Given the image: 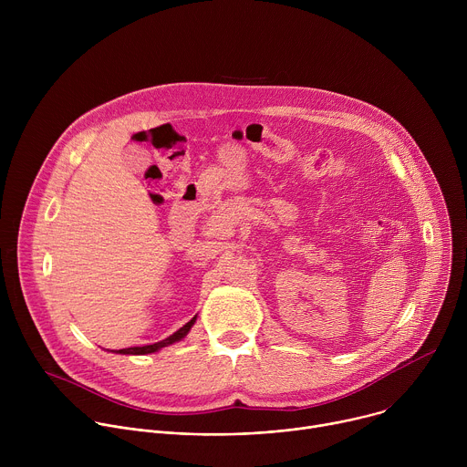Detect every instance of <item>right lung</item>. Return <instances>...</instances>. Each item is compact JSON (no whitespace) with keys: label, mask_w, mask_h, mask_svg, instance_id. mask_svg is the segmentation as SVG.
Here are the masks:
<instances>
[{"label":"right lung","mask_w":467,"mask_h":467,"mask_svg":"<svg viewBox=\"0 0 467 467\" xmlns=\"http://www.w3.org/2000/svg\"><path fill=\"white\" fill-rule=\"evenodd\" d=\"M193 321H195V317H192L186 325H182L177 332H173L171 337H168L162 342H157V344H151V346H144V348H127V349H119L116 353H121V355H148V353H155V351H159V349H162V348H166L170 344H175V342L182 340L186 337V332L190 330V327L193 325Z\"/></svg>","instance_id":"1"}]
</instances>
